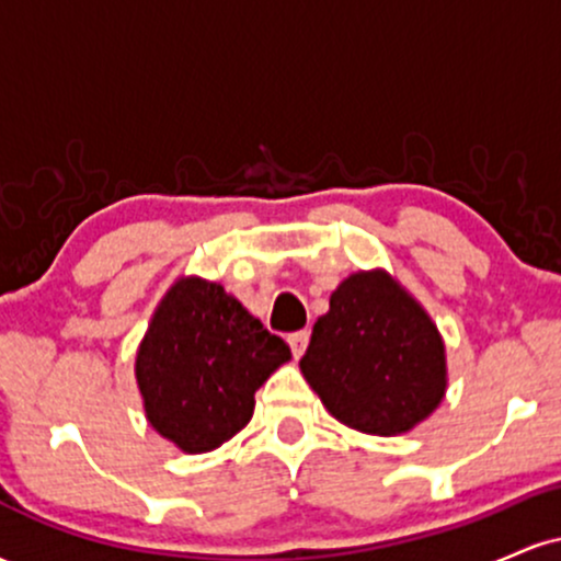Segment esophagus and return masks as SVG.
<instances>
[{"mask_svg": "<svg viewBox=\"0 0 561 561\" xmlns=\"http://www.w3.org/2000/svg\"><path fill=\"white\" fill-rule=\"evenodd\" d=\"M308 340H311V332L298 330V332L289 334L287 343H289V347H293L295 356H302V353H306V347H308Z\"/></svg>", "mask_w": 561, "mask_h": 561, "instance_id": "esophagus-1", "label": "esophagus"}]
</instances>
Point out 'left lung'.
<instances>
[{
	"instance_id": "8db88e82",
	"label": "left lung",
	"mask_w": 561,
	"mask_h": 561,
	"mask_svg": "<svg viewBox=\"0 0 561 561\" xmlns=\"http://www.w3.org/2000/svg\"><path fill=\"white\" fill-rule=\"evenodd\" d=\"M300 369L334 420L371 435L405 433L446 392L440 334L385 272L353 274L334 289Z\"/></svg>"
}]
</instances>
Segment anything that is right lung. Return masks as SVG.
Listing matches in <instances>:
<instances>
[{
	"label": "right lung",
	"instance_id": "add662e5",
	"mask_svg": "<svg viewBox=\"0 0 561 561\" xmlns=\"http://www.w3.org/2000/svg\"><path fill=\"white\" fill-rule=\"evenodd\" d=\"M289 345L205 279L171 287L137 353L147 420L182 450H214L253 416L255 390Z\"/></svg>",
	"mask_w": 561,
	"mask_h": 561
}]
</instances>
